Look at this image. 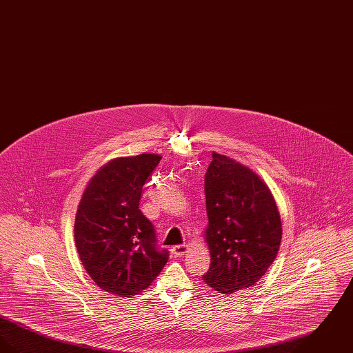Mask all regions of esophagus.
<instances>
[{
    "mask_svg": "<svg viewBox=\"0 0 353 353\" xmlns=\"http://www.w3.org/2000/svg\"><path fill=\"white\" fill-rule=\"evenodd\" d=\"M188 252V246L186 245H177L172 249V252L176 255V256H183L185 255V252Z\"/></svg>",
    "mask_w": 353,
    "mask_h": 353,
    "instance_id": "esophagus-1",
    "label": "esophagus"
}]
</instances>
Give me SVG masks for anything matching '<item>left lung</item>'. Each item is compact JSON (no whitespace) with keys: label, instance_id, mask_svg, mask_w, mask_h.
<instances>
[{"label":"left lung","instance_id":"obj_1","mask_svg":"<svg viewBox=\"0 0 353 353\" xmlns=\"http://www.w3.org/2000/svg\"><path fill=\"white\" fill-rule=\"evenodd\" d=\"M205 174L210 269L203 282L221 294L255 285L275 261L282 221L265 181L233 159L212 153Z\"/></svg>","mask_w":353,"mask_h":353}]
</instances>
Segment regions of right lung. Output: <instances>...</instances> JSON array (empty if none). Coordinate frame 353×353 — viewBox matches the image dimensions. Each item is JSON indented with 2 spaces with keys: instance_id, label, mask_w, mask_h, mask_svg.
<instances>
[{
  "instance_id": "add662e5",
  "label": "right lung",
  "mask_w": 353,
  "mask_h": 353,
  "mask_svg": "<svg viewBox=\"0 0 353 353\" xmlns=\"http://www.w3.org/2000/svg\"><path fill=\"white\" fill-rule=\"evenodd\" d=\"M161 156L117 157L97 170L78 205L74 239L84 270L103 291L130 298L148 288L168 261L139 209Z\"/></svg>"
}]
</instances>
